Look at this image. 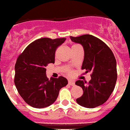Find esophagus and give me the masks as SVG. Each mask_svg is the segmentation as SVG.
I'll list each match as a JSON object with an SVG mask.
<instances>
[{
  "label": "esophagus",
  "instance_id": "1",
  "mask_svg": "<svg viewBox=\"0 0 130 130\" xmlns=\"http://www.w3.org/2000/svg\"><path fill=\"white\" fill-rule=\"evenodd\" d=\"M68 83H69V85H72V86H73V85H75V82H74V81H73V80H69Z\"/></svg>",
  "mask_w": 130,
  "mask_h": 130
}]
</instances>
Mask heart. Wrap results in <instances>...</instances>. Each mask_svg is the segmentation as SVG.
<instances>
[{
	"label": "heart",
	"mask_w": 130,
	"mask_h": 130,
	"mask_svg": "<svg viewBox=\"0 0 130 130\" xmlns=\"http://www.w3.org/2000/svg\"><path fill=\"white\" fill-rule=\"evenodd\" d=\"M75 45H73V46H75ZM73 46H72V47H73Z\"/></svg>",
	"instance_id": "1"
}]
</instances>
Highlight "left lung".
Instances as JSON below:
<instances>
[{
  "mask_svg": "<svg viewBox=\"0 0 130 130\" xmlns=\"http://www.w3.org/2000/svg\"><path fill=\"white\" fill-rule=\"evenodd\" d=\"M71 40L79 43L84 49L82 69L91 72L89 83L78 80L75 84L83 89L82 97L76 100L79 105L94 108L105 103L115 88L117 80L116 60L109 47L100 39L91 35L73 37Z\"/></svg>",
  "mask_w": 130,
  "mask_h": 130,
  "instance_id": "left-lung-1",
  "label": "left lung"
}]
</instances>
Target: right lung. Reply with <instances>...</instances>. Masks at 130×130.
<instances>
[{"instance_id": "obj_1", "label": "right lung", "mask_w": 130, "mask_h": 130, "mask_svg": "<svg viewBox=\"0 0 130 130\" xmlns=\"http://www.w3.org/2000/svg\"><path fill=\"white\" fill-rule=\"evenodd\" d=\"M65 38H41L28 45L16 62L14 84L27 104L35 108L48 107L57 100L68 81L62 76L48 79L46 67L55 63V53Z\"/></svg>"}]
</instances>
